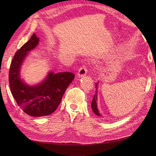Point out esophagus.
<instances>
[{"instance_id":"1","label":"esophagus","mask_w":156,"mask_h":156,"mask_svg":"<svg viewBox=\"0 0 156 156\" xmlns=\"http://www.w3.org/2000/svg\"><path fill=\"white\" fill-rule=\"evenodd\" d=\"M87 73V68L85 66L83 65L82 67H81L79 69V72L77 73V76L79 77H83Z\"/></svg>"}]
</instances>
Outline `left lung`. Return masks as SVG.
I'll return each instance as SVG.
<instances>
[{
    "label": "left lung",
    "instance_id": "8db88e82",
    "mask_svg": "<svg viewBox=\"0 0 156 156\" xmlns=\"http://www.w3.org/2000/svg\"><path fill=\"white\" fill-rule=\"evenodd\" d=\"M97 86H98V84H96V88H97ZM91 107H92V109L93 111V112L95 113V114L99 116H100L101 115L100 112H99V110L98 108V106H97V94H94V98H93V100L92 101V104H91Z\"/></svg>",
    "mask_w": 156,
    "mask_h": 156
}]
</instances>
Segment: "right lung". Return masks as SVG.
<instances>
[{
    "mask_svg": "<svg viewBox=\"0 0 156 156\" xmlns=\"http://www.w3.org/2000/svg\"><path fill=\"white\" fill-rule=\"evenodd\" d=\"M39 43L35 33L14 55L9 71V83L17 105L27 115L40 117L51 115L57 108L66 90L75 78L70 72H50L41 83L29 86L20 77V69L29 51Z\"/></svg>",
    "mask_w": 156,
    "mask_h": 156,
    "instance_id": "add662e5",
    "label": "right lung"
}]
</instances>
